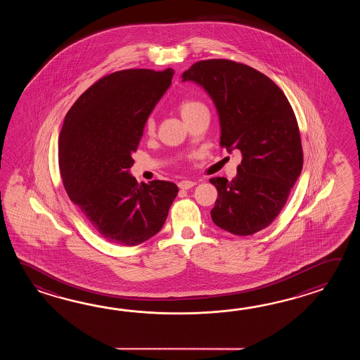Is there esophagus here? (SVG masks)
<instances>
[{
    "label": "esophagus",
    "instance_id": "1",
    "mask_svg": "<svg viewBox=\"0 0 360 360\" xmlns=\"http://www.w3.org/2000/svg\"><path fill=\"white\" fill-rule=\"evenodd\" d=\"M195 185L194 181H191V180H181L180 183H179V188L180 189H184V191H188V189H191Z\"/></svg>",
    "mask_w": 360,
    "mask_h": 360
}]
</instances>
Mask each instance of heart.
<instances>
[{
  "instance_id": "1",
  "label": "heart",
  "mask_w": 360,
  "mask_h": 360,
  "mask_svg": "<svg viewBox=\"0 0 360 360\" xmlns=\"http://www.w3.org/2000/svg\"><path fill=\"white\" fill-rule=\"evenodd\" d=\"M202 109H206V107H205L203 103H200L198 100H183L179 104V112H180V115L185 121H188L193 115H197L199 110H202ZM146 130L148 134H152L155 130V121H154L153 117H149L146 120Z\"/></svg>"
}]
</instances>
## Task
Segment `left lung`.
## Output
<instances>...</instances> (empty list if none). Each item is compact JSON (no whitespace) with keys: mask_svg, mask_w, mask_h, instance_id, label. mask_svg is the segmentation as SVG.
Segmentation results:
<instances>
[{"mask_svg":"<svg viewBox=\"0 0 360 360\" xmlns=\"http://www.w3.org/2000/svg\"><path fill=\"white\" fill-rule=\"evenodd\" d=\"M181 77L208 92L220 118V146L243 157L231 181L210 179L219 194L212 221L236 236L265 229L282 211L304 163L290 101L269 77L228 59L197 61Z\"/></svg>","mask_w":360,"mask_h":360,"instance_id":"left-lung-1","label":"left lung"}]
</instances>
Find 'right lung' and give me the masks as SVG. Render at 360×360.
Returning a JSON list of instances; mask_svg holds the SVG:
<instances>
[{"label":"right lung","mask_w":360,"mask_h":360,"mask_svg":"<svg viewBox=\"0 0 360 360\" xmlns=\"http://www.w3.org/2000/svg\"><path fill=\"white\" fill-rule=\"evenodd\" d=\"M174 69H124L100 78L76 100L59 136V167L69 198L108 242L136 245L155 236L179 188L138 184L129 169L146 120Z\"/></svg>","instance_id":"obj_1"}]
</instances>
